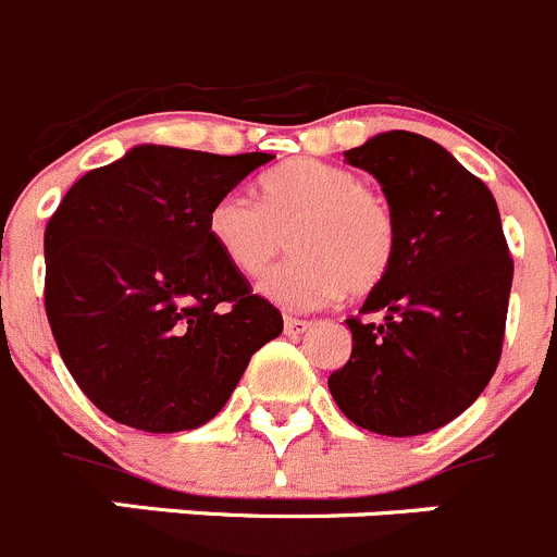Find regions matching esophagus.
<instances>
[{
    "mask_svg": "<svg viewBox=\"0 0 557 557\" xmlns=\"http://www.w3.org/2000/svg\"><path fill=\"white\" fill-rule=\"evenodd\" d=\"M309 320H298V318H284V334L287 336H300L304 331H309Z\"/></svg>",
    "mask_w": 557,
    "mask_h": 557,
    "instance_id": "esophagus-1",
    "label": "esophagus"
}]
</instances>
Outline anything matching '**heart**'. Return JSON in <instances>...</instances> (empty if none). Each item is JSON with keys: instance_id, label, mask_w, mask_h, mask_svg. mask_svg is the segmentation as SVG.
<instances>
[{"instance_id": "1", "label": "heart", "mask_w": 557, "mask_h": 557, "mask_svg": "<svg viewBox=\"0 0 557 557\" xmlns=\"http://www.w3.org/2000/svg\"><path fill=\"white\" fill-rule=\"evenodd\" d=\"M207 232L239 275H262L293 234L295 257L270 270L259 295L282 309H318L345 293L367 295L389 275L397 223L389 203L356 173L295 160L259 178V201L226 193L209 209Z\"/></svg>"}]
</instances>
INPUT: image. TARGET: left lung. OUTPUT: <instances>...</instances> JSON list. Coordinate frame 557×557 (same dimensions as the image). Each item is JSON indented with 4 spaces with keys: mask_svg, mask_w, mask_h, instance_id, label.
I'll use <instances>...</instances> for the list:
<instances>
[{
    "mask_svg": "<svg viewBox=\"0 0 557 557\" xmlns=\"http://www.w3.org/2000/svg\"><path fill=\"white\" fill-rule=\"evenodd\" d=\"M345 162L384 190L397 223L389 275L367 295L348 364L331 372L342 414L381 436H420L481 397L503 354L513 262L492 190L438 143L381 132Z\"/></svg>",
    "mask_w": 557,
    "mask_h": 557,
    "instance_id": "8db88e82",
    "label": "left lung"
}]
</instances>
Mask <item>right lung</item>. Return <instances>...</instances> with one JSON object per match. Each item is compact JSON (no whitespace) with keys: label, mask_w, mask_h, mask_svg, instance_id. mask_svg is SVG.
Here are the masks:
<instances>
[{"label":"right lung","mask_w":557,"mask_h":557,"mask_svg":"<svg viewBox=\"0 0 557 557\" xmlns=\"http://www.w3.org/2000/svg\"><path fill=\"white\" fill-rule=\"evenodd\" d=\"M273 154L143 143L88 171L44 234L46 318L65 367L110 420L193 431L226 406L282 312L209 239L212 203Z\"/></svg>","instance_id":"1"}]
</instances>
